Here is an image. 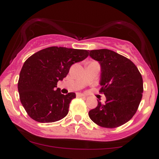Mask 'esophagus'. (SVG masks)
Instances as JSON below:
<instances>
[{"mask_svg":"<svg viewBox=\"0 0 159 159\" xmlns=\"http://www.w3.org/2000/svg\"><path fill=\"white\" fill-rule=\"evenodd\" d=\"M76 96L77 97H84L85 95L82 94V93H76Z\"/></svg>","mask_w":159,"mask_h":159,"instance_id":"1","label":"esophagus"}]
</instances>
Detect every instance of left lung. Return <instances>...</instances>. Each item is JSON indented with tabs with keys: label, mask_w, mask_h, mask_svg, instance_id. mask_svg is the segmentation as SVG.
Listing matches in <instances>:
<instances>
[{
	"label": "left lung",
	"mask_w": 159,
	"mask_h": 159,
	"mask_svg": "<svg viewBox=\"0 0 159 159\" xmlns=\"http://www.w3.org/2000/svg\"><path fill=\"white\" fill-rule=\"evenodd\" d=\"M90 56L101 65L99 92L106 96V102L98 101L89 116L99 126L119 127L138 110L143 91L141 74L132 61L111 50H92Z\"/></svg>",
	"instance_id": "obj_1"
}]
</instances>
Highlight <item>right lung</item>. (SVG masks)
Wrapping results in <instances>:
<instances>
[{
	"label": "right lung",
	"instance_id": "right-lung-1",
	"mask_svg": "<svg viewBox=\"0 0 159 159\" xmlns=\"http://www.w3.org/2000/svg\"><path fill=\"white\" fill-rule=\"evenodd\" d=\"M89 55L84 49L52 46L40 50L26 60L19 75L20 101L30 118L39 123H53L69 112L75 93L61 94L58 81L66 77L71 66Z\"/></svg>",
	"mask_w": 159,
	"mask_h": 159
}]
</instances>
